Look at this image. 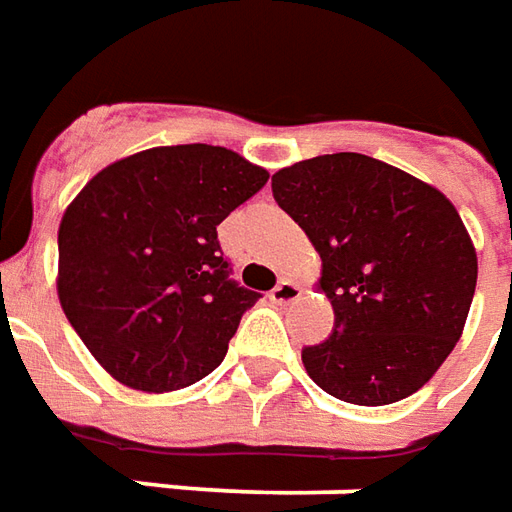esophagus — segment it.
Masks as SVG:
<instances>
[{"label":"esophagus","mask_w":512,"mask_h":512,"mask_svg":"<svg viewBox=\"0 0 512 512\" xmlns=\"http://www.w3.org/2000/svg\"><path fill=\"white\" fill-rule=\"evenodd\" d=\"M270 300L273 303H278V306H289V303H295V300H300V286L295 284V281H278L275 284V289L270 292Z\"/></svg>","instance_id":"1"}]
</instances>
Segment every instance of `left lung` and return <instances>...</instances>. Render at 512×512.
I'll list each match as a JSON object with an SVG mask.
<instances>
[{
	"label": "left lung",
	"instance_id": "1",
	"mask_svg": "<svg viewBox=\"0 0 512 512\" xmlns=\"http://www.w3.org/2000/svg\"><path fill=\"white\" fill-rule=\"evenodd\" d=\"M273 195L322 259L333 331L303 347L311 380L353 405L419 391L460 339L477 253L447 198L364 154L303 159L273 176Z\"/></svg>",
	"mask_w": 512,
	"mask_h": 512
}]
</instances>
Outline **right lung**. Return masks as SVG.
Masks as SVG:
<instances>
[{
    "label": "right lung",
    "mask_w": 512,
    "mask_h": 512,
    "mask_svg": "<svg viewBox=\"0 0 512 512\" xmlns=\"http://www.w3.org/2000/svg\"><path fill=\"white\" fill-rule=\"evenodd\" d=\"M267 179L228 148H148L101 170L65 209L57 295L112 378L173 391L220 366L262 295L231 278L217 226Z\"/></svg>",
    "instance_id": "1"
}]
</instances>
